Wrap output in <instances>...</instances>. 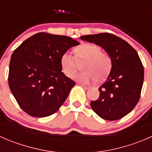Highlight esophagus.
<instances>
[{
  "label": "esophagus",
  "mask_w": 152,
  "mask_h": 152,
  "mask_svg": "<svg viewBox=\"0 0 152 152\" xmlns=\"http://www.w3.org/2000/svg\"><path fill=\"white\" fill-rule=\"evenodd\" d=\"M80 85V86H81V87H83V88H85V89H88V88H89V87H89V86H88V85H82V84H80V85Z\"/></svg>",
  "instance_id": "1"
}]
</instances>
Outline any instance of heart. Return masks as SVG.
<instances>
[{
  "label": "heart",
  "mask_w": 152,
  "mask_h": 152,
  "mask_svg": "<svg viewBox=\"0 0 152 152\" xmlns=\"http://www.w3.org/2000/svg\"><path fill=\"white\" fill-rule=\"evenodd\" d=\"M61 66L63 73L68 78H72L82 65L84 71L78 73L75 79L81 83H88L96 79L102 82L109 74L112 68V59L107 52L101 50L97 45L84 43L74 49V56L70 53H64L61 57Z\"/></svg>",
  "instance_id": "heart-1"
}]
</instances>
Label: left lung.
Wrapping results in <instances>:
<instances>
[{"mask_svg": "<svg viewBox=\"0 0 152 152\" xmlns=\"http://www.w3.org/2000/svg\"><path fill=\"white\" fill-rule=\"evenodd\" d=\"M81 39L102 47L112 59L111 71L99 88V99L90 102L92 109L104 120L122 118L137 105L141 93L144 69L137 51L110 33L85 35Z\"/></svg>", "mask_w": 152, "mask_h": 152, "instance_id": "obj_1", "label": "left lung"}]
</instances>
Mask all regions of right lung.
Listing matches in <instances>:
<instances>
[{
  "mask_svg": "<svg viewBox=\"0 0 152 152\" xmlns=\"http://www.w3.org/2000/svg\"><path fill=\"white\" fill-rule=\"evenodd\" d=\"M78 45L69 37L40 32L14 50L9 86L20 108L29 115H51L66 100L76 84L62 72L61 57Z\"/></svg>",
  "mask_w": 152,
  "mask_h": 152,
  "instance_id": "1",
  "label": "right lung"
}]
</instances>
